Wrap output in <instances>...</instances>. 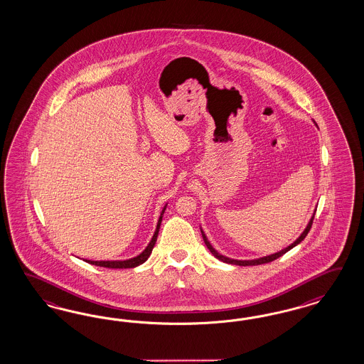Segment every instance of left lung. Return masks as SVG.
I'll return each mask as SVG.
<instances>
[{"label":"left lung","instance_id":"1","mask_svg":"<svg viewBox=\"0 0 364 364\" xmlns=\"http://www.w3.org/2000/svg\"><path fill=\"white\" fill-rule=\"evenodd\" d=\"M314 218H315V215L312 216V219L309 223V225H307V228L304 230V232L301 233V236L299 237L298 240L295 242H292L289 247H287L286 250H283V251H280V252H277V254L269 255V256H265V257H262V259H256V260H233V259H228V257H225V256H223V255L218 254L216 251H215V248L210 245V242L207 240V237H205V235H204V232L201 231V235H203V239H204V242H205V245L208 247V250L210 251V254L213 255L216 259H219L221 262H224V263H228V264H236V265H259V264H265V263H271V262H274L276 260L277 257H280V256H283V255L287 254L289 250H292L295 245H298L299 242H301V240H304L306 239V236L309 235V230H311V227H312V223H314Z\"/></svg>","mask_w":364,"mask_h":364}]
</instances>
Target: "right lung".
<instances>
[{
	"label": "right lung",
	"mask_w": 364,
	"mask_h": 364,
	"mask_svg": "<svg viewBox=\"0 0 364 364\" xmlns=\"http://www.w3.org/2000/svg\"><path fill=\"white\" fill-rule=\"evenodd\" d=\"M164 210H166V207H164V210L161 212V215L164 213ZM161 219H163V216H160V219H159L157 228H156V231H154L152 240H151V242L148 244V247L144 250L143 254L139 255L137 257H133V259H129V260H124V262H92V260H85V262L89 263V264L97 265V267H105V268H133V267H137V265L143 264L144 262L149 257V255L152 252V250H154V244H156V240H157L159 230H160Z\"/></svg>",
	"instance_id": "1"
}]
</instances>
